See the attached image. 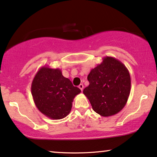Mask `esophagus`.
Masks as SVG:
<instances>
[{"label":"esophagus","instance_id":"1","mask_svg":"<svg viewBox=\"0 0 157 157\" xmlns=\"http://www.w3.org/2000/svg\"><path fill=\"white\" fill-rule=\"evenodd\" d=\"M78 87H79V89H80L81 91H82L83 89H84V86H83L82 84H80V85H79L78 86Z\"/></svg>","mask_w":157,"mask_h":157}]
</instances>
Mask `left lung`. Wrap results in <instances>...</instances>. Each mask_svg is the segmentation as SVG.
Returning a JSON list of instances; mask_svg holds the SVG:
<instances>
[{"mask_svg": "<svg viewBox=\"0 0 157 157\" xmlns=\"http://www.w3.org/2000/svg\"><path fill=\"white\" fill-rule=\"evenodd\" d=\"M90 85L83 90L96 113L104 117L115 115L122 110L130 93L129 71L122 62L106 56L91 70L87 76Z\"/></svg>", "mask_w": 157, "mask_h": 157, "instance_id": "left-lung-1", "label": "left lung"}]
</instances>
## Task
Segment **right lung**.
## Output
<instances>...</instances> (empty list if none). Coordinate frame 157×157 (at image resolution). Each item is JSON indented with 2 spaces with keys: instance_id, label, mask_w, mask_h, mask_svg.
Instances as JSON below:
<instances>
[{
  "instance_id": "add662e5",
  "label": "right lung",
  "mask_w": 157,
  "mask_h": 157,
  "mask_svg": "<svg viewBox=\"0 0 157 157\" xmlns=\"http://www.w3.org/2000/svg\"><path fill=\"white\" fill-rule=\"evenodd\" d=\"M31 92L39 111L48 118L59 120L71 111L75 96L81 92L65 78L59 68L41 67L32 80Z\"/></svg>"
}]
</instances>
